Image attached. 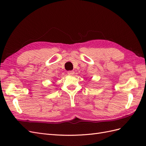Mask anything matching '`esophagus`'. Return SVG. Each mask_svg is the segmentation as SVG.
<instances>
[{
  "instance_id": "esophagus-1",
  "label": "esophagus",
  "mask_w": 146,
  "mask_h": 146,
  "mask_svg": "<svg viewBox=\"0 0 146 146\" xmlns=\"http://www.w3.org/2000/svg\"><path fill=\"white\" fill-rule=\"evenodd\" d=\"M68 74L69 76H73L74 74V71H73V70H70V71L68 72Z\"/></svg>"
}]
</instances>
